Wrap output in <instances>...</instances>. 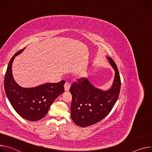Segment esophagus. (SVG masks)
I'll use <instances>...</instances> for the list:
<instances>
[{"instance_id": "1", "label": "esophagus", "mask_w": 152, "mask_h": 152, "mask_svg": "<svg viewBox=\"0 0 152 152\" xmlns=\"http://www.w3.org/2000/svg\"><path fill=\"white\" fill-rule=\"evenodd\" d=\"M70 86H71L70 83H69V82H66V83L64 84V90H65V91H69V89H70Z\"/></svg>"}]
</instances>
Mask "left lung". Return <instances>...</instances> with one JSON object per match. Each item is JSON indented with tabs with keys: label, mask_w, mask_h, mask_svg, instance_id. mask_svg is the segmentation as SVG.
Instances as JSON below:
<instances>
[{
	"label": "left lung",
	"mask_w": 152,
	"mask_h": 152,
	"mask_svg": "<svg viewBox=\"0 0 152 152\" xmlns=\"http://www.w3.org/2000/svg\"><path fill=\"white\" fill-rule=\"evenodd\" d=\"M107 58L115 72L110 90L102 91L96 88L85 77L72 84L71 117L79 126H89L101 121L111 112L118 100L121 88L119 72L114 61L110 57Z\"/></svg>",
	"instance_id": "1"
}]
</instances>
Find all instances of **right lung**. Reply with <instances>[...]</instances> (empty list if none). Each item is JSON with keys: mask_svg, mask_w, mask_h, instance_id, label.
<instances>
[{"mask_svg": "<svg viewBox=\"0 0 152 152\" xmlns=\"http://www.w3.org/2000/svg\"><path fill=\"white\" fill-rule=\"evenodd\" d=\"M23 50L18 51L9 62L5 75V91L11 104L21 117L32 121H38L47 114L53 101L64 92L65 80L34 88L21 87L13 79L11 68L15 56Z\"/></svg>", "mask_w": 152, "mask_h": 152, "instance_id": "right-lung-1", "label": "right lung"}]
</instances>
